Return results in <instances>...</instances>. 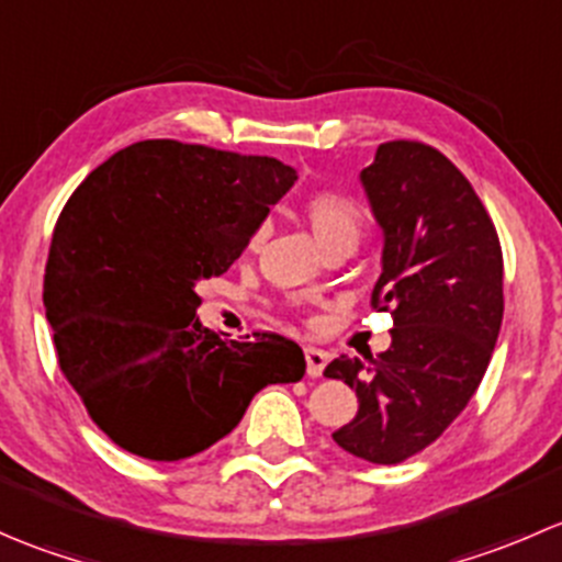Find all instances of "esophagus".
Segmentation results:
<instances>
[{"label":"esophagus","instance_id":"34e87169","mask_svg":"<svg viewBox=\"0 0 562 562\" xmlns=\"http://www.w3.org/2000/svg\"><path fill=\"white\" fill-rule=\"evenodd\" d=\"M304 359H307V375L310 378H321L323 370L328 364V353L321 348H304Z\"/></svg>","mask_w":562,"mask_h":562}]
</instances>
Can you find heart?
<instances>
[{
  "label": "heart",
  "mask_w": 562,
  "mask_h": 562,
  "mask_svg": "<svg viewBox=\"0 0 562 562\" xmlns=\"http://www.w3.org/2000/svg\"><path fill=\"white\" fill-rule=\"evenodd\" d=\"M304 220L313 228L315 239L321 247L342 245V241H356L359 245L361 234H364V212L356 201H350L342 192L323 190L310 195L304 201Z\"/></svg>",
  "instance_id": "b5f03b06"
}]
</instances>
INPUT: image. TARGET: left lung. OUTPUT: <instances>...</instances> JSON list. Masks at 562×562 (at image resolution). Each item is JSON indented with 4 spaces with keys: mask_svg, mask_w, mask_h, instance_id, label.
<instances>
[{
    "mask_svg": "<svg viewBox=\"0 0 562 562\" xmlns=\"http://www.w3.org/2000/svg\"><path fill=\"white\" fill-rule=\"evenodd\" d=\"M383 231L375 307L391 310V348L339 356L359 413L331 435L348 454L396 464L446 432L479 389L503 321V252L470 181L438 149L389 140L361 171Z\"/></svg>",
    "mask_w": 562,
    "mask_h": 562,
    "instance_id": "obj_1",
    "label": "left lung"
}]
</instances>
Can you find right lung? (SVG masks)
Here are the masks:
<instances>
[{"mask_svg": "<svg viewBox=\"0 0 562 562\" xmlns=\"http://www.w3.org/2000/svg\"><path fill=\"white\" fill-rule=\"evenodd\" d=\"M299 176L274 157L140 140L83 179L56 220L43 304L56 356L100 429L176 462L231 432L269 383L304 378L280 334L223 339L195 313Z\"/></svg>", "mask_w": 562, "mask_h": 562, "instance_id": "1", "label": "right lung"}]
</instances>
